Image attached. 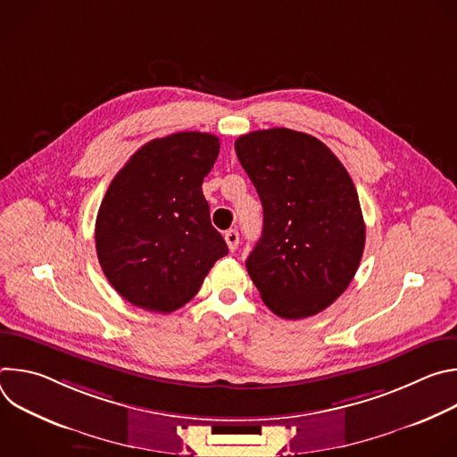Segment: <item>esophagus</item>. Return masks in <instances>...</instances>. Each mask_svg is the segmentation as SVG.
Segmentation results:
<instances>
[{"mask_svg": "<svg viewBox=\"0 0 457 457\" xmlns=\"http://www.w3.org/2000/svg\"><path fill=\"white\" fill-rule=\"evenodd\" d=\"M224 238H226V244H228L229 251H235V249L238 247V240H240V237H238V231H237V229H229V231H226Z\"/></svg>", "mask_w": 457, "mask_h": 457, "instance_id": "obj_1", "label": "esophagus"}]
</instances>
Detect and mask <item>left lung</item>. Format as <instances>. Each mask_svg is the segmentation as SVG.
<instances>
[{
	"label": "left lung",
	"instance_id": "1",
	"mask_svg": "<svg viewBox=\"0 0 457 457\" xmlns=\"http://www.w3.org/2000/svg\"><path fill=\"white\" fill-rule=\"evenodd\" d=\"M237 157L264 208L262 237L245 260L264 303L300 320L351 284L365 247L358 193L338 157L289 128L240 136Z\"/></svg>",
	"mask_w": 457,
	"mask_h": 457
}]
</instances>
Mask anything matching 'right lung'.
<instances>
[{"label": "right lung", "instance_id": "right-lung-1", "mask_svg": "<svg viewBox=\"0 0 457 457\" xmlns=\"http://www.w3.org/2000/svg\"><path fill=\"white\" fill-rule=\"evenodd\" d=\"M219 150L212 134H171L139 148L110 182L96 220V249L104 277L129 303L177 311L228 254L203 195Z\"/></svg>", "mask_w": 457, "mask_h": 457}]
</instances>
